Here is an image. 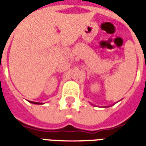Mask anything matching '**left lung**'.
Here are the masks:
<instances>
[{
    "label": "left lung",
    "mask_w": 146,
    "mask_h": 146,
    "mask_svg": "<svg viewBox=\"0 0 146 146\" xmlns=\"http://www.w3.org/2000/svg\"><path fill=\"white\" fill-rule=\"evenodd\" d=\"M103 107H105V108H106V107H109V106H103Z\"/></svg>",
    "instance_id": "8db88e82"
}]
</instances>
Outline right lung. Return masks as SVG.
Returning a JSON list of instances; mask_svg holds the SVG:
<instances>
[{
	"mask_svg": "<svg viewBox=\"0 0 146 146\" xmlns=\"http://www.w3.org/2000/svg\"><path fill=\"white\" fill-rule=\"evenodd\" d=\"M30 102H31V103H33V104H36V105H42L43 103H40V102H31V101H30Z\"/></svg>",
	"mask_w": 146,
	"mask_h": 146,
	"instance_id": "right-lung-1",
	"label": "right lung"
}]
</instances>
